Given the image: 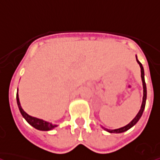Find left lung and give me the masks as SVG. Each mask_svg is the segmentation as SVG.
Listing matches in <instances>:
<instances>
[{"mask_svg":"<svg viewBox=\"0 0 160 160\" xmlns=\"http://www.w3.org/2000/svg\"><path fill=\"white\" fill-rule=\"evenodd\" d=\"M136 60H137V62L139 64V67H140V70H141V79H142V83H143V100L142 104H141V107H140V110L138 112V114L136 115L134 119H132L129 124H127V126L125 127H120L119 129H114V130H109V129H107V128H104L105 130L107 131L108 132H111V133H120V132H124L126 131L129 130L131 127H132L134 126L136 123L138 122V119H140V117L142 116L143 112H144V109H145V107H146V81H145V72H144V68H143L142 64L138 61V58L136 56Z\"/></svg>","mask_w":160,"mask_h":160,"instance_id":"obj_1","label":"left lung"}]
</instances>
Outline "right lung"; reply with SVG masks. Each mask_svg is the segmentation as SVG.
Instances as JSON below:
<instances>
[{"label":"right lung","mask_w":160,"mask_h":160,"mask_svg":"<svg viewBox=\"0 0 160 160\" xmlns=\"http://www.w3.org/2000/svg\"><path fill=\"white\" fill-rule=\"evenodd\" d=\"M16 100H17V105L18 107H19V110L21 112V113L23 116V118L27 120V122L30 124L33 127H34L35 129L40 131H50L53 129L54 127H57V125H53L52 123H49L48 121H45L43 119H38V118H35V117H32L28 115L27 112H26L22 107H21V103H20V100H19V96H18V92H17V95H16Z\"/></svg>","instance_id":"add662e5"}]
</instances>
